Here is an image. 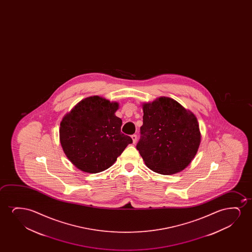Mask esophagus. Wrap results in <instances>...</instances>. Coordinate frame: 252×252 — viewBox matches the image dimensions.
<instances>
[{"mask_svg":"<svg viewBox=\"0 0 252 252\" xmlns=\"http://www.w3.org/2000/svg\"><path fill=\"white\" fill-rule=\"evenodd\" d=\"M137 135L133 134L131 135V139H132V142H133V144H136V142H137Z\"/></svg>","mask_w":252,"mask_h":252,"instance_id":"esophagus-1","label":"esophagus"}]
</instances>
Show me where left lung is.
<instances>
[{"label": "left lung", "instance_id": "8db88e82", "mask_svg": "<svg viewBox=\"0 0 252 252\" xmlns=\"http://www.w3.org/2000/svg\"><path fill=\"white\" fill-rule=\"evenodd\" d=\"M141 138L137 145L152 171L173 175L182 171L196 155L201 140L197 118L169 97L143 103Z\"/></svg>", "mask_w": 252, "mask_h": 252}]
</instances>
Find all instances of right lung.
Instances as JSON below:
<instances>
[{"label": "right lung", "instance_id": "add662e5", "mask_svg": "<svg viewBox=\"0 0 252 252\" xmlns=\"http://www.w3.org/2000/svg\"><path fill=\"white\" fill-rule=\"evenodd\" d=\"M118 109L116 101L94 95L79 101L63 117L59 139L66 157L77 169L101 172L132 143L121 132L122 121L115 115Z\"/></svg>", "mask_w": 252, "mask_h": 252}]
</instances>
